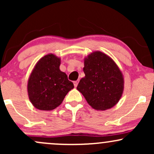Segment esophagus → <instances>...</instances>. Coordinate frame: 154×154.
Segmentation results:
<instances>
[{
    "label": "esophagus",
    "instance_id": "esophagus-1",
    "mask_svg": "<svg viewBox=\"0 0 154 154\" xmlns=\"http://www.w3.org/2000/svg\"><path fill=\"white\" fill-rule=\"evenodd\" d=\"M77 85H78V82H77V81H75V82H74V85H75V88L77 87Z\"/></svg>",
    "mask_w": 154,
    "mask_h": 154
}]
</instances>
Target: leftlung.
Instances as JSON below:
<instances>
[{"instance_id":"1","label":"left lung","mask_w":154,"mask_h":154,"mask_svg":"<svg viewBox=\"0 0 154 154\" xmlns=\"http://www.w3.org/2000/svg\"><path fill=\"white\" fill-rule=\"evenodd\" d=\"M85 76L77 91L95 110L114 107L122 96L125 80L119 66L109 56L95 51L84 59Z\"/></svg>"}]
</instances>
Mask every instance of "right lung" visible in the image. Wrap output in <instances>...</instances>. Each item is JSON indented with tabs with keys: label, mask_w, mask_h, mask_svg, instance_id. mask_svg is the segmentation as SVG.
Instances as JSON below:
<instances>
[{
	"label": "right lung",
	"mask_w": 154,
	"mask_h": 154,
	"mask_svg": "<svg viewBox=\"0 0 154 154\" xmlns=\"http://www.w3.org/2000/svg\"><path fill=\"white\" fill-rule=\"evenodd\" d=\"M60 64L61 58L48 54L36 63L29 75L28 97L33 106L39 110H54L74 88L66 73L60 70Z\"/></svg>",
	"instance_id": "1"
}]
</instances>
